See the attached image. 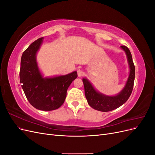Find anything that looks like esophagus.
Listing matches in <instances>:
<instances>
[{
	"label": "esophagus",
	"mask_w": 155,
	"mask_h": 155,
	"mask_svg": "<svg viewBox=\"0 0 155 155\" xmlns=\"http://www.w3.org/2000/svg\"><path fill=\"white\" fill-rule=\"evenodd\" d=\"M77 72H78V77H81V76H83V75H84V72H83V70H80V69H78Z\"/></svg>",
	"instance_id": "esophagus-1"
}]
</instances>
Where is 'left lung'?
I'll return each mask as SVG.
<instances>
[{
    "instance_id": "left-lung-1",
    "label": "left lung",
    "mask_w": 155,
    "mask_h": 155,
    "mask_svg": "<svg viewBox=\"0 0 155 155\" xmlns=\"http://www.w3.org/2000/svg\"><path fill=\"white\" fill-rule=\"evenodd\" d=\"M126 54L129 64L130 73L125 86L118 94L109 96L98 92L86 78L83 79L85 88V97L88 104L93 109L101 112H108L114 110L127 101L132 93L135 78V67L133 61L132 55L129 49L125 46H121Z\"/></svg>"
}]
</instances>
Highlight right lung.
<instances>
[{
    "instance_id": "right-lung-1",
    "label": "right lung",
    "mask_w": 155,
    "mask_h": 155,
    "mask_svg": "<svg viewBox=\"0 0 155 155\" xmlns=\"http://www.w3.org/2000/svg\"><path fill=\"white\" fill-rule=\"evenodd\" d=\"M43 37L32 43L23 52L21 60L20 82L30 104L41 110H53L61 106L67 89L78 77L76 71L64 76L43 78L36 61V54Z\"/></svg>"
}]
</instances>
